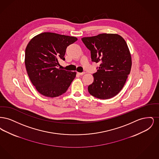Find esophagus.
<instances>
[{
	"instance_id": "obj_1",
	"label": "esophagus",
	"mask_w": 159,
	"mask_h": 159,
	"mask_svg": "<svg viewBox=\"0 0 159 159\" xmlns=\"http://www.w3.org/2000/svg\"><path fill=\"white\" fill-rule=\"evenodd\" d=\"M84 73H85L84 72H82V73H77V74H78L79 75H80V76H82Z\"/></svg>"
}]
</instances>
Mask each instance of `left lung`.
<instances>
[{
    "label": "left lung",
    "instance_id": "left-lung-1",
    "mask_svg": "<svg viewBox=\"0 0 159 159\" xmlns=\"http://www.w3.org/2000/svg\"><path fill=\"white\" fill-rule=\"evenodd\" d=\"M91 51L92 61L100 64L88 86L91 95L101 99L113 98L124 86L132 66L131 55L125 39L117 34H99L82 38Z\"/></svg>",
    "mask_w": 159,
    "mask_h": 159
}]
</instances>
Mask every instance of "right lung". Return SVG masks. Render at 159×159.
Instances as JSON below:
<instances>
[{
	"label": "right lung",
	"instance_id": "obj_1",
	"mask_svg": "<svg viewBox=\"0 0 159 159\" xmlns=\"http://www.w3.org/2000/svg\"><path fill=\"white\" fill-rule=\"evenodd\" d=\"M76 37L45 32L31 39L25 52L27 74L36 90L47 97L64 93L76 77V72L57 68L67 46L75 43Z\"/></svg>",
	"mask_w": 159,
	"mask_h": 159
}]
</instances>
